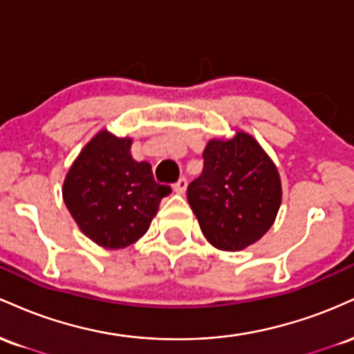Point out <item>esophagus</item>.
Returning a JSON list of instances; mask_svg holds the SVG:
<instances>
[{"label": "esophagus", "instance_id": "1", "mask_svg": "<svg viewBox=\"0 0 354 354\" xmlns=\"http://www.w3.org/2000/svg\"><path fill=\"white\" fill-rule=\"evenodd\" d=\"M186 186H188V180H186L185 176H181L180 180H178V181L173 185V189L176 191V193L183 194V193H185V191H186Z\"/></svg>", "mask_w": 354, "mask_h": 354}]
</instances>
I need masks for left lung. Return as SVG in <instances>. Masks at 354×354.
<instances>
[{
    "label": "left lung",
    "mask_w": 354,
    "mask_h": 354,
    "mask_svg": "<svg viewBox=\"0 0 354 354\" xmlns=\"http://www.w3.org/2000/svg\"><path fill=\"white\" fill-rule=\"evenodd\" d=\"M203 173L188 185V203L213 246L239 251L258 241L274 223L281 181L273 161L253 136L211 140Z\"/></svg>",
    "instance_id": "left-lung-1"
}]
</instances>
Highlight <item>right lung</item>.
<instances>
[{
	"label": "right lung",
	"instance_id": "obj_1",
	"mask_svg": "<svg viewBox=\"0 0 354 354\" xmlns=\"http://www.w3.org/2000/svg\"><path fill=\"white\" fill-rule=\"evenodd\" d=\"M131 140L101 131L84 146L63 185L64 205L80 230L118 250L148 231L158 205L171 193L154 181L149 163L133 160Z\"/></svg>",
	"mask_w": 354,
	"mask_h": 354
}]
</instances>
